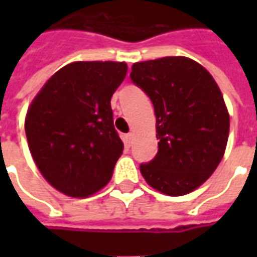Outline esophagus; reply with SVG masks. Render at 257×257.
Instances as JSON below:
<instances>
[{
	"label": "esophagus",
	"mask_w": 257,
	"mask_h": 257,
	"mask_svg": "<svg viewBox=\"0 0 257 257\" xmlns=\"http://www.w3.org/2000/svg\"><path fill=\"white\" fill-rule=\"evenodd\" d=\"M132 142H134V134L125 135V143H126V146L132 145Z\"/></svg>",
	"instance_id": "esophagus-1"
}]
</instances>
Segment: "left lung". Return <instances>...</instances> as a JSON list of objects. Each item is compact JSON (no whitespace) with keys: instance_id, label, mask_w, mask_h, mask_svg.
Instances as JSON below:
<instances>
[{"instance_id":"left-lung-1","label":"left lung","mask_w":257,"mask_h":257,"mask_svg":"<svg viewBox=\"0 0 257 257\" xmlns=\"http://www.w3.org/2000/svg\"><path fill=\"white\" fill-rule=\"evenodd\" d=\"M131 79L156 112L157 156L140 165L153 189L172 197L209 178L226 150L230 117L219 86L201 64L168 56L132 66Z\"/></svg>"}]
</instances>
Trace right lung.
<instances>
[{
  "mask_svg": "<svg viewBox=\"0 0 257 257\" xmlns=\"http://www.w3.org/2000/svg\"><path fill=\"white\" fill-rule=\"evenodd\" d=\"M123 62H74L48 79L26 115V136L42 176L84 198L104 187L123 143L114 128L111 96L126 75Z\"/></svg>",
  "mask_w": 257,
  "mask_h": 257,
  "instance_id": "right-lung-1",
  "label": "right lung"
}]
</instances>
